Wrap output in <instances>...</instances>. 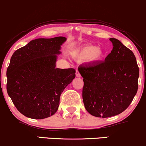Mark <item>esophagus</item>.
<instances>
[{"label": "esophagus", "instance_id": "1", "mask_svg": "<svg viewBox=\"0 0 146 146\" xmlns=\"http://www.w3.org/2000/svg\"><path fill=\"white\" fill-rule=\"evenodd\" d=\"M76 76L78 77V78H80V77L81 76H80V72H79L78 70H76Z\"/></svg>", "mask_w": 146, "mask_h": 146}]
</instances>
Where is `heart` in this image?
Masks as SVG:
<instances>
[{"instance_id": "1", "label": "heart", "mask_w": 146, "mask_h": 146, "mask_svg": "<svg viewBox=\"0 0 146 146\" xmlns=\"http://www.w3.org/2000/svg\"><path fill=\"white\" fill-rule=\"evenodd\" d=\"M72 55L78 62H84L87 59L91 62H97L103 58L105 53L98 46L89 44L74 51L72 53Z\"/></svg>"}]
</instances>
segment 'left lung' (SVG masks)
<instances>
[{
    "mask_svg": "<svg viewBox=\"0 0 146 146\" xmlns=\"http://www.w3.org/2000/svg\"><path fill=\"white\" fill-rule=\"evenodd\" d=\"M113 48L104 62L78 68L82 78V100L90 114L100 118L116 116L130 105L138 89L139 70L132 51L111 38Z\"/></svg>",
    "mask_w": 146,
    "mask_h": 146,
    "instance_id": "8db88e82",
    "label": "left lung"
}]
</instances>
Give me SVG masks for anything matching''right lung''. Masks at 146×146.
Here are the masks:
<instances>
[{"instance_id":"obj_1","label":"right lung","mask_w":146,"mask_h":146,"mask_svg":"<svg viewBox=\"0 0 146 146\" xmlns=\"http://www.w3.org/2000/svg\"><path fill=\"white\" fill-rule=\"evenodd\" d=\"M66 39L37 38L13 54L7 70V91L25 116L43 119L58 110L61 94L76 76L73 68H55Z\"/></svg>"}]
</instances>
